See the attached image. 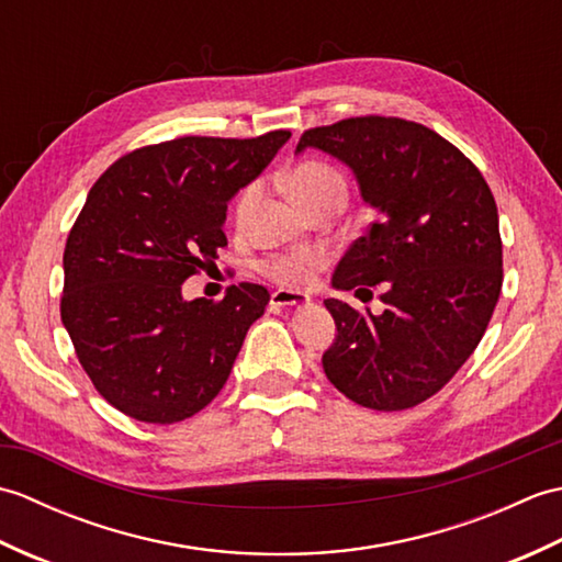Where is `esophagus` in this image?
I'll return each mask as SVG.
<instances>
[{
  "instance_id": "34e87169",
  "label": "esophagus",
  "mask_w": 562,
  "mask_h": 562,
  "mask_svg": "<svg viewBox=\"0 0 562 562\" xmlns=\"http://www.w3.org/2000/svg\"><path fill=\"white\" fill-rule=\"evenodd\" d=\"M270 304L274 308H282V306H306V304H312V296L302 294V292H292V290H274L270 294Z\"/></svg>"
}]
</instances>
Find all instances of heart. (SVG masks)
I'll return each instance as SVG.
<instances>
[{"label":"heart","instance_id":"1","mask_svg":"<svg viewBox=\"0 0 562 562\" xmlns=\"http://www.w3.org/2000/svg\"><path fill=\"white\" fill-rule=\"evenodd\" d=\"M292 195L302 202L306 210L330 198L348 195V181L336 169V166L324 159H306L302 161L290 176ZM262 195V183L254 181L241 193L236 195L234 202V222L244 226L250 214L256 212ZM326 254L324 250H300V254H284V256H270L260 260V272L268 280L282 284V288H308L316 280V274L326 268Z\"/></svg>","mask_w":562,"mask_h":562}]
</instances>
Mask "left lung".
Returning a JSON list of instances; mask_svg holds the SVG:
<instances>
[{
  "label": "left lung",
  "instance_id": "obj_1",
  "mask_svg": "<svg viewBox=\"0 0 562 562\" xmlns=\"http://www.w3.org/2000/svg\"><path fill=\"white\" fill-rule=\"evenodd\" d=\"M306 147L348 164L379 212L340 258L333 288L381 284L384 312L326 300L338 336L321 360L324 372L364 408H413L459 372L491 324L503 290L495 198L451 142L403 117L312 127L296 151Z\"/></svg>",
  "mask_w": 562,
  "mask_h": 562
}]
</instances>
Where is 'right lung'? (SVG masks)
Returning <instances> with one entry per match:
<instances>
[{"mask_svg":"<svg viewBox=\"0 0 562 562\" xmlns=\"http://www.w3.org/2000/svg\"><path fill=\"white\" fill-rule=\"evenodd\" d=\"M290 139L178 137L125 154L89 190L65 246L59 316L91 384L139 423L200 413L270 302L241 282L222 302L181 284L226 246V202Z\"/></svg>","mask_w":562,"mask_h":562,"instance_id":"right-lung-1","label":"right lung"}]
</instances>
